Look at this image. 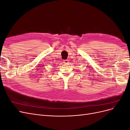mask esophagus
I'll return each instance as SVG.
<instances>
[{"instance_id": "1", "label": "esophagus", "mask_w": 130, "mask_h": 130, "mask_svg": "<svg viewBox=\"0 0 130 130\" xmlns=\"http://www.w3.org/2000/svg\"><path fill=\"white\" fill-rule=\"evenodd\" d=\"M68 60H63V63L64 64H68Z\"/></svg>"}]
</instances>
